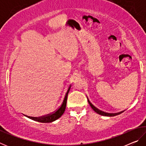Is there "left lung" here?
Here are the masks:
<instances>
[{"mask_svg":"<svg viewBox=\"0 0 146 146\" xmlns=\"http://www.w3.org/2000/svg\"><path fill=\"white\" fill-rule=\"evenodd\" d=\"M88 100L89 104H90V105L91 106V108H92L93 110L94 111H95L96 113H97L98 114H99V115H100L106 116V117H114V116H116V115H119V114H120L121 113L123 112V111H121V112L117 113H108L103 112V111H100V110H98V109H97V108H95V106H94L92 104H91V103L90 102V100H88Z\"/></svg>","mask_w":146,"mask_h":146,"instance_id":"1","label":"left lung"}]
</instances>
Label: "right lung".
Instances as JSON below:
<instances>
[{
	"mask_svg": "<svg viewBox=\"0 0 146 146\" xmlns=\"http://www.w3.org/2000/svg\"><path fill=\"white\" fill-rule=\"evenodd\" d=\"M71 85H70V87H69L68 90L66 92L65 97H64V100L62 103L61 106L59 107L57 110H56L55 111L49 113L48 115H44L43 117H29V118L31 119L37 121V122H42V123H48V122H53L56 120H57L58 118H60L62 115H63L64 112L65 111V109L66 107V102H67V98H68V95L69 91L70 90Z\"/></svg>",
	"mask_w": 146,
	"mask_h": 146,
	"instance_id": "add662e5",
	"label": "right lung"
}]
</instances>
